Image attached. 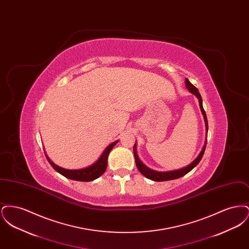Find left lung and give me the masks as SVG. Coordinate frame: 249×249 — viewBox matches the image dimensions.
I'll use <instances>...</instances> for the list:
<instances>
[{
	"label": "left lung",
	"mask_w": 249,
	"mask_h": 249,
	"mask_svg": "<svg viewBox=\"0 0 249 249\" xmlns=\"http://www.w3.org/2000/svg\"><path fill=\"white\" fill-rule=\"evenodd\" d=\"M185 83H186V88L189 89L190 93L195 95L198 100H199V105L201 108V114L203 116V119L205 122V130H206V136H205V141L204 144L201 148V152L197 156V158L191 161L189 165L185 166L183 168H180L178 170H173V171H166V172H160V171H155L153 169L148 168L147 166L144 165L142 162V160H140L139 156L137 154V145L136 142L133 145V154H134V159H135V163L139 170V172L142 174L143 177H145L150 180L157 181V182H160V181H168V180H174V179H178L179 178L184 177L185 175H187L188 173H190V171L198 165V163L201 161V158L203 156V153L205 151V146H206V142H207V132H208V122H207V118H206V114L205 111L202 107V99H201V94L199 92V90L197 89L196 87H194L192 84L190 83V80L188 78L185 79Z\"/></svg>",
	"instance_id": "1"
}]
</instances>
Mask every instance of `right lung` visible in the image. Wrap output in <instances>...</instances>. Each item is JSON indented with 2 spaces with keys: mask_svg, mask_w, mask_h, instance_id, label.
<instances>
[{
  "mask_svg": "<svg viewBox=\"0 0 249 249\" xmlns=\"http://www.w3.org/2000/svg\"><path fill=\"white\" fill-rule=\"evenodd\" d=\"M118 142H119V140L111 142L109 145H107L106 149L103 151V153L101 154L99 159L95 162L88 167L81 168V169L70 170V169H65V168L59 167V166L56 165L54 162H52V160L48 158L47 153L46 152L45 153H46V157H47L50 165L52 166L61 176L71 179V180H75V181L89 182V181H92V180L100 178L106 172L108 155Z\"/></svg>",
  "mask_w": 249,
  "mask_h": 249,
  "instance_id": "right-lung-1",
  "label": "right lung"
}]
</instances>
